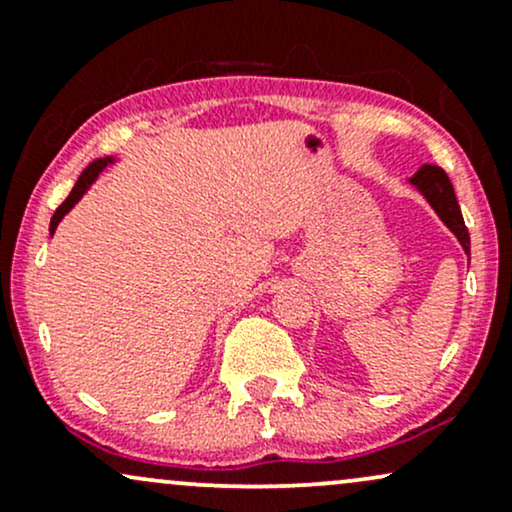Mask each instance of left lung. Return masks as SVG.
Listing matches in <instances>:
<instances>
[{
  "mask_svg": "<svg viewBox=\"0 0 512 512\" xmlns=\"http://www.w3.org/2000/svg\"><path fill=\"white\" fill-rule=\"evenodd\" d=\"M410 184L426 198V201H429V206L436 210V215L443 220V225L458 237L462 251L470 256V232H467L465 220H462L458 198H455L453 184H450L448 174L436 165H422L410 177Z\"/></svg>",
  "mask_w": 512,
  "mask_h": 512,
  "instance_id": "obj_1",
  "label": "left lung"
}]
</instances>
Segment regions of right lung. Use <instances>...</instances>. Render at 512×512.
Segmentation results:
<instances>
[{"mask_svg": "<svg viewBox=\"0 0 512 512\" xmlns=\"http://www.w3.org/2000/svg\"><path fill=\"white\" fill-rule=\"evenodd\" d=\"M110 162H114V158H98V160L90 162L86 170L81 172V177H78V182L74 184V189H71V194L66 196V201L62 203V206L54 210V215H52V220H50V234H54V230H57V225H59V222H62L64 215L69 213V210L74 208L78 201H81L83 194H86V191L90 189V184H93L95 179H98V174L105 170V167L110 165Z\"/></svg>", "mask_w": 512, "mask_h": 512, "instance_id": "1", "label": "right lung"}]
</instances>
